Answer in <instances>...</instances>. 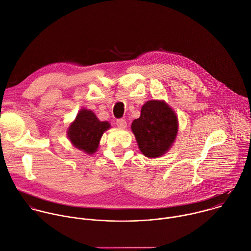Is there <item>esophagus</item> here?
Instances as JSON below:
<instances>
[{"mask_svg": "<svg viewBox=\"0 0 251 251\" xmlns=\"http://www.w3.org/2000/svg\"><path fill=\"white\" fill-rule=\"evenodd\" d=\"M116 125H117L118 127H120V128H125V127L126 126V120H124V119H118L117 122H116Z\"/></svg>", "mask_w": 251, "mask_h": 251, "instance_id": "34e87169", "label": "esophagus"}]
</instances>
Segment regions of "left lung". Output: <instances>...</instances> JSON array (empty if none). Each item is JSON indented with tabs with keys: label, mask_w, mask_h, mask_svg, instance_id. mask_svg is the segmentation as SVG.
<instances>
[{
	"label": "left lung",
	"mask_w": 251,
	"mask_h": 251,
	"mask_svg": "<svg viewBox=\"0 0 251 251\" xmlns=\"http://www.w3.org/2000/svg\"><path fill=\"white\" fill-rule=\"evenodd\" d=\"M131 129L142 154L156 158L165 154L175 141L177 118L165 102L148 101L142 106L140 117L132 122Z\"/></svg>",
	"instance_id": "8db88e82"
}]
</instances>
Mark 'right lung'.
Returning <instances> with one entry per match:
<instances>
[{"label": "right lung", "mask_w": 251, "mask_h": 251, "mask_svg": "<svg viewBox=\"0 0 251 251\" xmlns=\"http://www.w3.org/2000/svg\"><path fill=\"white\" fill-rule=\"evenodd\" d=\"M109 127L108 122H100L92 111L82 109L70 126L68 135L76 148L93 154L98 148L104 131Z\"/></svg>", "instance_id": "1"}]
</instances>
